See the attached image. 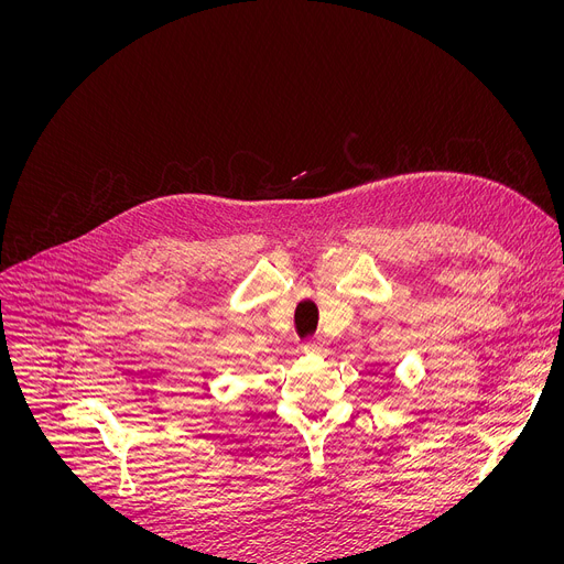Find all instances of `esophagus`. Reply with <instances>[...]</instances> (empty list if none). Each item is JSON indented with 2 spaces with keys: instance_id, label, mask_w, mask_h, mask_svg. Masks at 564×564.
<instances>
[{
  "instance_id": "1",
  "label": "esophagus",
  "mask_w": 564,
  "mask_h": 564,
  "mask_svg": "<svg viewBox=\"0 0 564 564\" xmlns=\"http://www.w3.org/2000/svg\"><path fill=\"white\" fill-rule=\"evenodd\" d=\"M303 350H305V352H311V355H326V352H328V344H326L324 339L308 341V344L303 346Z\"/></svg>"
}]
</instances>
